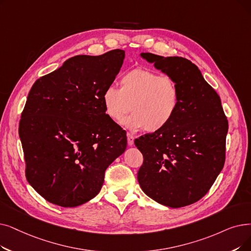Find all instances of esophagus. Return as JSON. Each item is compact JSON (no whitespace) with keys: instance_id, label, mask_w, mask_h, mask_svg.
Instances as JSON below:
<instances>
[{"instance_id":"1","label":"esophagus","mask_w":251,"mask_h":251,"mask_svg":"<svg viewBox=\"0 0 251 251\" xmlns=\"http://www.w3.org/2000/svg\"><path fill=\"white\" fill-rule=\"evenodd\" d=\"M127 144L130 147L133 146V144H134V136L129 132H127Z\"/></svg>"}]
</instances>
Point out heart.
I'll use <instances>...</instances> for the list:
<instances>
[{
	"label": "heart",
	"mask_w": 251,
	"mask_h": 251,
	"mask_svg": "<svg viewBox=\"0 0 251 251\" xmlns=\"http://www.w3.org/2000/svg\"><path fill=\"white\" fill-rule=\"evenodd\" d=\"M101 100L105 115L114 123H121L131 108L133 114L124 121L127 127L158 132L176 117L180 91L170 75L137 68L122 75L120 88L106 87Z\"/></svg>",
	"instance_id": "1"
}]
</instances>
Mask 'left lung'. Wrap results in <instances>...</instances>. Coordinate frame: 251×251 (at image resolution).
Returning <instances> with one entry per match:
<instances>
[{
	"instance_id": "8db88e82",
	"label": "left lung",
	"mask_w": 251,
	"mask_h": 251,
	"mask_svg": "<svg viewBox=\"0 0 251 251\" xmlns=\"http://www.w3.org/2000/svg\"><path fill=\"white\" fill-rule=\"evenodd\" d=\"M140 55L176 81L180 104L167 127L135 139L144 156L138 182L160 204L191 205L209 191L225 164L228 125L221 99L187 58Z\"/></svg>"
}]
</instances>
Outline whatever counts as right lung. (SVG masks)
Listing matches in <instances>:
<instances>
[{"instance_id": "1", "label": "right lung", "mask_w": 251, "mask_h": 251, "mask_svg": "<svg viewBox=\"0 0 251 251\" xmlns=\"http://www.w3.org/2000/svg\"><path fill=\"white\" fill-rule=\"evenodd\" d=\"M124 58L121 49L74 56L32 85L19 137L26 179L48 202L75 207L94 198L106 168L126 150L124 130L101 100Z\"/></svg>"}]
</instances>
